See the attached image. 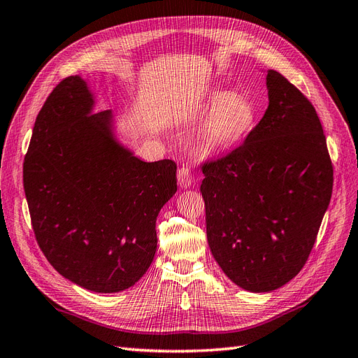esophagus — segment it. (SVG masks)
Listing matches in <instances>:
<instances>
[{
	"mask_svg": "<svg viewBox=\"0 0 358 358\" xmlns=\"http://www.w3.org/2000/svg\"><path fill=\"white\" fill-rule=\"evenodd\" d=\"M178 177V185L180 187H190L192 182H194V177H192V171L189 168H180L177 172Z\"/></svg>",
	"mask_w": 358,
	"mask_h": 358,
	"instance_id": "esophagus-1",
	"label": "esophagus"
}]
</instances>
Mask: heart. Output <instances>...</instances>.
<instances>
[{
	"mask_svg": "<svg viewBox=\"0 0 358 358\" xmlns=\"http://www.w3.org/2000/svg\"><path fill=\"white\" fill-rule=\"evenodd\" d=\"M204 113L210 116L201 131V143L208 152L234 148L252 131L257 121V108L248 96L225 90L210 94Z\"/></svg>",
	"mask_w": 358,
	"mask_h": 358,
	"instance_id": "heart-1",
	"label": "heart"
}]
</instances>
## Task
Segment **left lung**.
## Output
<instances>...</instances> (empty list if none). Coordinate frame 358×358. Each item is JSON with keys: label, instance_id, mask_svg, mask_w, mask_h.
<instances>
[{"label": "left lung", "instance_id": "8db88e82", "mask_svg": "<svg viewBox=\"0 0 358 358\" xmlns=\"http://www.w3.org/2000/svg\"><path fill=\"white\" fill-rule=\"evenodd\" d=\"M246 141L203 166L210 251L237 286L264 293L304 266L333 192V164L315 107L280 72Z\"/></svg>", "mask_w": 358, "mask_h": 358}]
</instances>
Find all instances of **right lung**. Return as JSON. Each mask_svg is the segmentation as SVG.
Returning a JSON list of instances; mask_svg holds the SVG:
<instances>
[{
  "label": "right lung",
  "mask_w": 358,
  "mask_h": 358,
  "mask_svg": "<svg viewBox=\"0 0 358 358\" xmlns=\"http://www.w3.org/2000/svg\"><path fill=\"white\" fill-rule=\"evenodd\" d=\"M24 190L51 266L80 287L115 293L154 260L155 221L177 192V164L134 155L117 139L112 110L95 113L87 81L72 76L36 117Z\"/></svg>",
  "instance_id": "1"
}]
</instances>
